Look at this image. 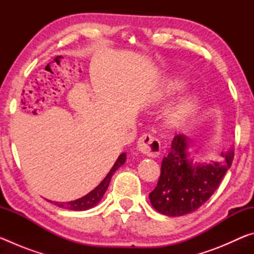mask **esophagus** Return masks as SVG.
<instances>
[{
	"instance_id": "obj_1",
	"label": "esophagus",
	"mask_w": 254,
	"mask_h": 254,
	"mask_svg": "<svg viewBox=\"0 0 254 254\" xmlns=\"http://www.w3.org/2000/svg\"><path fill=\"white\" fill-rule=\"evenodd\" d=\"M137 150L149 157H157L161 151V144L157 137L151 134H143L137 140Z\"/></svg>"
}]
</instances>
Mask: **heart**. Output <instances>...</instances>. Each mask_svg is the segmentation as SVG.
Wrapping results in <instances>:
<instances>
[{
    "label": "heart",
    "mask_w": 254,
    "mask_h": 254,
    "mask_svg": "<svg viewBox=\"0 0 254 254\" xmlns=\"http://www.w3.org/2000/svg\"><path fill=\"white\" fill-rule=\"evenodd\" d=\"M185 86V83L182 79L170 78L167 79L162 86V94L163 95H173L176 92H178ZM196 105V96L194 94H187L184 97L180 98L177 104L171 107L168 112V123L171 126H175L183 120L186 119L190 112L194 110Z\"/></svg>",
    "instance_id": "heart-1"
}]
</instances>
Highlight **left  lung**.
Returning a JSON list of instances; mask_svg holds the SVG:
<instances>
[{
  "mask_svg": "<svg viewBox=\"0 0 254 254\" xmlns=\"http://www.w3.org/2000/svg\"><path fill=\"white\" fill-rule=\"evenodd\" d=\"M189 145L186 135L174 136L169 153L162 159L157 186L149 194L153 208L167 216H183L198 209L214 194L233 161L234 150L230 149L221 153L222 162L194 163Z\"/></svg>",
  "mask_w": 254,
  "mask_h": 254,
  "instance_id": "1",
  "label": "left lung"
}]
</instances>
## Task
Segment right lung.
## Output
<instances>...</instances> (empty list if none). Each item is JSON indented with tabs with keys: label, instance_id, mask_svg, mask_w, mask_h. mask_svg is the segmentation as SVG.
<instances>
[{
	"label": "right lung",
	"instance_id": "right-lung-1",
	"mask_svg": "<svg viewBox=\"0 0 254 254\" xmlns=\"http://www.w3.org/2000/svg\"><path fill=\"white\" fill-rule=\"evenodd\" d=\"M127 160V153H121L118 158V160L115 161L114 166L112 167L110 173L107 174L106 177L103 179V182L98 185L96 188H94L91 192H88L87 195H85L76 200L67 201V203H58V201H54L55 205H57L58 207L70 209V210H86L94 207V206L100 203L103 195L105 194L107 187H109L111 178L113 174L117 171L120 167H121ZM53 203V201H51Z\"/></svg>",
	"mask_w": 254,
	"mask_h": 254
}]
</instances>
